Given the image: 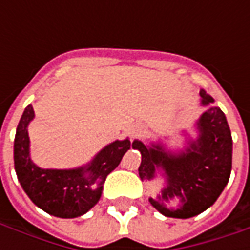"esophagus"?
<instances>
[{
    "instance_id": "34e87169",
    "label": "esophagus",
    "mask_w": 250,
    "mask_h": 250,
    "mask_svg": "<svg viewBox=\"0 0 250 250\" xmlns=\"http://www.w3.org/2000/svg\"><path fill=\"white\" fill-rule=\"evenodd\" d=\"M142 131H143V127H142V125H132L130 128V135L132 136V138H135V136H138L141 134Z\"/></svg>"
}]
</instances>
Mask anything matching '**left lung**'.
<instances>
[{"mask_svg":"<svg viewBox=\"0 0 250 250\" xmlns=\"http://www.w3.org/2000/svg\"><path fill=\"white\" fill-rule=\"evenodd\" d=\"M199 95L206 109L195 123L198 136L185 134L182 150H168L162 142H132V148L142 154L138 170L142 181H152L158 174L165 181L157 198H148L150 204L171 218L185 220L209 209L230 177L233 141L226 116L205 89ZM171 200H178L179 206L171 207Z\"/></svg>","mask_w":250,"mask_h":250,"instance_id":"obj_1","label":"left lung"}]
</instances>
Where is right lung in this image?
<instances>
[{"mask_svg":"<svg viewBox=\"0 0 250 250\" xmlns=\"http://www.w3.org/2000/svg\"><path fill=\"white\" fill-rule=\"evenodd\" d=\"M33 118V107L28 105L16 130L14 168L20 185L30 201L48 214L60 218L85 214L99 202L107 175L130 150V139L109 143L80 167L41 168L30 158L28 125Z\"/></svg>","mask_w":250,"mask_h":250,"instance_id":"1","label":"right lung"}]
</instances>
